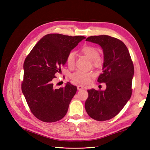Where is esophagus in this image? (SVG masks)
<instances>
[{
	"label": "esophagus",
	"mask_w": 150,
	"mask_h": 150,
	"mask_svg": "<svg viewBox=\"0 0 150 150\" xmlns=\"http://www.w3.org/2000/svg\"><path fill=\"white\" fill-rule=\"evenodd\" d=\"M77 88H78V90H82V89H83V86H81V85H79V86H78V87H77Z\"/></svg>",
	"instance_id": "esophagus-1"
}]
</instances>
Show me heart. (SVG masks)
Listing matches in <instances>:
<instances>
[{
	"instance_id": "heart-1",
	"label": "heart",
	"mask_w": 150,
	"mask_h": 150,
	"mask_svg": "<svg viewBox=\"0 0 150 150\" xmlns=\"http://www.w3.org/2000/svg\"><path fill=\"white\" fill-rule=\"evenodd\" d=\"M81 52L87 56L92 60L93 64L95 67H100L103 64V61L99 56V52L97 48L91 46H86L81 49ZM76 54L74 51H71L67 54L66 56L67 64L70 68H72L75 65ZM93 74L92 72H86L83 71H77L72 74L71 78L74 82L86 84H88L93 78Z\"/></svg>"
}]
</instances>
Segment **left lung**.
Wrapping results in <instances>:
<instances>
[{"mask_svg":"<svg viewBox=\"0 0 150 150\" xmlns=\"http://www.w3.org/2000/svg\"><path fill=\"white\" fill-rule=\"evenodd\" d=\"M86 40L98 44L103 50V73L98 81L106 85L104 91L88 90L86 111L95 120H109L118 114L131 96L133 63L128 48L118 39L101 35L90 36Z\"/></svg>","mask_w":150,"mask_h":150,"instance_id":"8db88e82","label":"left lung"}]
</instances>
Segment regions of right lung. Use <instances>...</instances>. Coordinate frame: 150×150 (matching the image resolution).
<instances>
[{"mask_svg":"<svg viewBox=\"0 0 150 150\" xmlns=\"http://www.w3.org/2000/svg\"><path fill=\"white\" fill-rule=\"evenodd\" d=\"M86 38L49 34L31 50L24 62L22 91L31 112L40 121L56 122L66 115L77 87L67 83L56 89L55 74L61 71L67 54Z\"/></svg>","mask_w":150,"mask_h":150,"instance_id":"right-lung-1","label":"right lung"}]
</instances>
